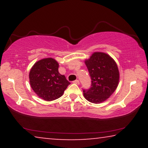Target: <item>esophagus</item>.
Listing matches in <instances>:
<instances>
[{"label":"esophagus","instance_id":"esophagus-1","mask_svg":"<svg viewBox=\"0 0 148 148\" xmlns=\"http://www.w3.org/2000/svg\"><path fill=\"white\" fill-rule=\"evenodd\" d=\"M73 84H79V81L77 80V79H76V80L73 81Z\"/></svg>","mask_w":148,"mask_h":148}]
</instances>
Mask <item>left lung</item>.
<instances>
[{
  "mask_svg": "<svg viewBox=\"0 0 148 148\" xmlns=\"http://www.w3.org/2000/svg\"><path fill=\"white\" fill-rule=\"evenodd\" d=\"M86 63L92 85L84 89V96L89 102L98 104L107 100L119 84V71L114 60L104 52H94Z\"/></svg>",
  "mask_w": 148,
  "mask_h": 148,
  "instance_id": "left-lung-1",
  "label": "left lung"
}]
</instances>
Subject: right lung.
<instances>
[{
  "label": "right lung",
  "instance_id": "obj_1",
  "mask_svg": "<svg viewBox=\"0 0 148 148\" xmlns=\"http://www.w3.org/2000/svg\"><path fill=\"white\" fill-rule=\"evenodd\" d=\"M34 92L46 101L56 100L63 94L70 82L58 72V63L54 58H44L36 62L29 75Z\"/></svg>",
  "mask_w": 148,
  "mask_h": 148
}]
</instances>
